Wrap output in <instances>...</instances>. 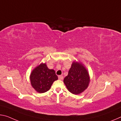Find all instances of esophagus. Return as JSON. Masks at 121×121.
<instances>
[{
    "label": "esophagus",
    "mask_w": 121,
    "mask_h": 121,
    "mask_svg": "<svg viewBox=\"0 0 121 121\" xmlns=\"http://www.w3.org/2000/svg\"><path fill=\"white\" fill-rule=\"evenodd\" d=\"M58 78H59V80H63V76L62 75H59L58 76Z\"/></svg>",
    "instance_id": "1"
}]
</instances>
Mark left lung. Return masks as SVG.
<instances>
[{"mask_svg":"<svg viewBox=\"0 0 121 121\" xmlns=\"http://www.w3.org/2000/svg\"><path fill=\"white\" fill-rule=\"evenodd\" d=\"M89 74L83 65L74 62L65 78L64 83L70 93L78 95L87 89L89 83Z\"/></svg>","mask_w":121,"mask_h":121,"instance_id":"obj_1","label":"left lung"}]
</instances>
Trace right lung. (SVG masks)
<instances>
[{
    "label": "right lung",
    "instance_id": "1",
    "mask_svg": "<svg viewBox=\"0 0 121 121\" xmlns=\"http://www.w3.org/2000/svg\"><path fill=\"white\" fill-rule=\"evenodd\" d=\"M58 79L55 72L48 68L46 64H41L30 74V83L34 89L40 93L49 91L54 81Z\"/></svg>",
    "mask_w": 121,
    "mask_h": 121
}]
</instances>
